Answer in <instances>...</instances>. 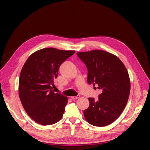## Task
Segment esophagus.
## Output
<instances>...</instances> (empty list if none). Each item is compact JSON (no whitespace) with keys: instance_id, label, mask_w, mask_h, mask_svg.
Segmentation results:
<instances>
[{"instance_id":"obj_1","label":"esophagus","mask_w":150,"mask_h":150,"mask_svg":"<svg viewBox=\"0 0 150 150\" xmlns=\"http://www.w3.org/2000/svg\"><path fill=\"white\" fill-rule=\"evenodd\" d=\"M80 97V96L79 95H77V96H71V98L73 100H75V99H77V98H79Z\"/></svg>"}]
</instances>
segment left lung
Here are the masks:
<instances>
[{
  "mask_svg": "<svg viewBox=\"0 0 150 150\" xmlns=\"http://www.w3.org/2000/svg\"><path fill=\"white\" fill-rule=\"evenodd\" d=\"M78 57L88 69L87 82L98 85V100L88 98L90 105L83 111L91 125L105 126L115 121L122 112L130 92L128 72L115 55L103 50L78 52Z\"/></svg>",
  "mask_w": 150,
  "mask_h": 150,
  "instance_id": "left-lung-1",
  "label": "left lung"
}]
</instances>
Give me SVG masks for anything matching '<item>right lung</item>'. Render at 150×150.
Returning <instances> with one entry per match:
<instances>
[{
	"mask_svg": "<svg viewBox=\"0 0 150 150\" xmlns=\"http://www.w3.org/2000/svg\"><path fill=\"white\" fill-rule=\"evenodd\" d=\"M75 52L44 48L33 53L25 62L19 78V97L28 115L35 122L52 125L62 118L68 99L54 93V82L59 66Z\"/></svg>",
	"mask_w": 150,
	"mask_h": 150,
	"instance_id": "1",
	"label": "right lung"
}]
</instances>
